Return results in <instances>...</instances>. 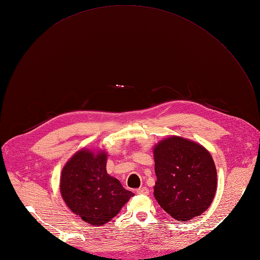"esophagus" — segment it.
Wrapping results in <instances>:
<instances>
[{
	"mask_svg": "<svg viewBox=\"0 0 260 260\" xmlns=\"http://www.w3.org/2000/svg\"><path fill=\"white\" fill-rule=\"evenodd\" d=\"M137 194H139V195H147L148 194V188L140 187V188L137 189Z\"/></svg>",
	"mask_w": 260,
	"mask_h": 260,
	"instance_id": "obj_1",
	"label": "esophagus"
}]
</instances>
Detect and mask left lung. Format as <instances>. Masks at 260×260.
Masks as SVG:
<instances>
[{"instance_id": "left-lung-1", "label": "left lung", "mask_w": 260, "mask_h": 260, "mask_svg": "<svg viewBox=\"0 0 260 260\" xmlns=\"http://www.w3.org/2000/svg\"><path fill=\"white\" fill-rule=\"evenodd\" d=\"M154 159V196L163 210L178 221L208 210L216 193L217 172L207 148L171 136L155 145Z\"/></svg>"}]
</instances>
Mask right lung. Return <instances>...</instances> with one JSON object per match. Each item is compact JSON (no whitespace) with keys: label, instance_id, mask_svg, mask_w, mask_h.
Here are the masks:
<instances>
[{"label":"right lung","instance_id":"obj_1","mask_svg":"<svg viewBox=\"0 0 260 260\" xmlns=\"http://www.w3.org/2000/svg\"><path fill=\"white\" fill-rule=\"evenodd\" d=\"M107 154L78 151L61 173L60 190L66 206L82 220L102 225L112 220L134 196L106 172Z\"/></svg>","mask_w":260,"mask_h":260}]
</instances>
